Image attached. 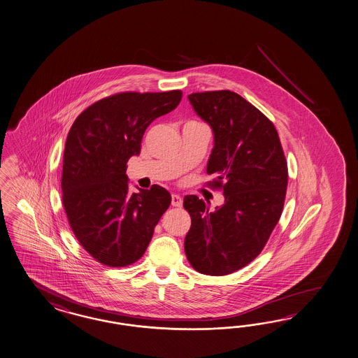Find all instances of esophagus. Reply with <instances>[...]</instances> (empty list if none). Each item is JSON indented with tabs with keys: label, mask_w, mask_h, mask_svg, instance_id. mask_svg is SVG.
<instances>
[{
	"label": "esophagus",
	"mask_w": 358,
	"mask_h": 358,
	"mask_svg": "<svg viewBox=\"0 0 358 358\" xmlns=\"http://www.w3.org/2000/svg\"><path fill=\"white\" fill-rule=\"evenodd\" d=\"M171 204L173 206V207H182V199H181V196H178V195H172V199H171Z\"/></svg>",
	"instance_id": "obj_1"
}]
</instances>
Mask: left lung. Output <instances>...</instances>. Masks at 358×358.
<instances>
[{
  "instance_id": "left-lung-1",
  "label": "left lung",
  "mask_w": 358,
  "mask_h": 358,
  "mask_svg": "<svg viewBox=\"0 0 358 358\" xmlns=\"http://www.w3.org/2000/svg\"><path fill=\"white\" fill-rule=\"evenodd\" d=\"M195 113L215 133L207 182L224 192L222 207L210 210L195 195L183 198L192 217L185 253L192 268L227 275L255 260L280 218L287 192V160L274 124L230 90L189 96Z\"/></svg>"
}]
</instances>
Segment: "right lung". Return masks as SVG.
<instances>
[{
	"label": "right lung",
	"instance_id": "1",
	"mask_svg": "<svg viewBox=\"0 0 358 358\" xmlns=\"http://www.w3.org/2000/svg\"><path fill=\"white\" fill-rule=\"evenodd\" d=\"M181 90L122 92L89 106L72 124L63 154L62 201L83 248L106 266L140 260L171 204L162 186L131 194L127 163L148 125L173 111Z\"/></svg>",
	"mask_w": 358,
	"mask_h": 358
}]
</instances>
